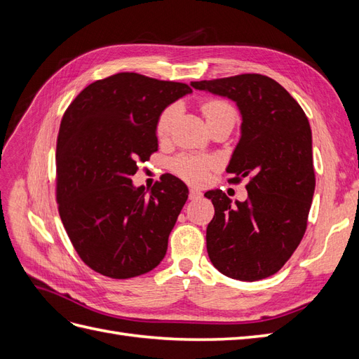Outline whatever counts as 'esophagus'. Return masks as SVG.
Returning <instances> with one entry per match:
<instances>
[{
	"instance_id": "1",
	"label": "esophagus",
	"mask_w": 359,
	"mask_h": 359,
	"mask_svg": "<svg viewBox=\"0 0 359 359\" xmlns=\"http://www.w3.org/2000/svg\"><path fill=\"white\" fill-rule=\"evenodd\" d=\"M189 198L190 201H196V199H201L202 198V193L196 189H190V193H189Z\"/></svg>"
}]
</instances>
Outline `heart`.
I'll use <instances>...</instances> for the list:
<instances>
[{
	"instance_id": "1",
	"label": "heart",
	"mask_w": 359,
	"mask_h": 359,
	"mask_svg": "<svg viewBox=\"0 0 359 359\" xmlns=\"http://www.w3.org/2000/svg\"><path fill=\"white\" fill-rule=\"evenodd\" d=\"M202 112L206 118V123L212 121V119L222 118V116H235L233 107L220 99H208L202 103ZM180 106L178 104H169L168 107L161 111L156 123V133L160 139H165L169 136L173 123L178 116ZM212 168V160L205 157L196 156H180L173 160L172 169L173 172L180 175L182 180L191 184H201L206 180L208 170Z\"/></svg>"
}]
</instances>
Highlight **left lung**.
I'll return each instance as SVG.
<instances>
[{
    "label": "left lung",
    "instance_id": "8db88e82",
    "mask_svg": "<svg viewBox=\"0 0 359 359\" xmlns=\"http://www.w3.org/2000/svg\"><path fill=\"white\" fill-rule=\"evenodd\" d=\"M190 85L236 103L241 137L226 172L233 184L250 178L244 202L232 205L222 190L205 193L215 210L206 227L208 256L231 278H266L287 262L307 229L316 186L309 119L283 86L264 74Z\"/></svg>",
    "mask_w": 359,
    "mask_h": 359
}]
</instances>
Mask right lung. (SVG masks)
Segmentation results:
<instances>
[{
  "instance_id": "right-lung-1",
  "label": "right lung",
  "mask_w": 359,
  "mask_h": 359,
  "mask_svg": "<svg viewBox=\"0 0 359 359\" xmlns=\"http://www.w3.org/2000/svg\"><path fill=\"white\" fill-rule=\"evenodd\" d=\"M187 83L116 73L79 93L57 139V202L76 253L95 273L132 278L166 255L189 189L166 173L147 194L130 177L157 151L156 123Z\"/></svg>"
}]
</instances>
